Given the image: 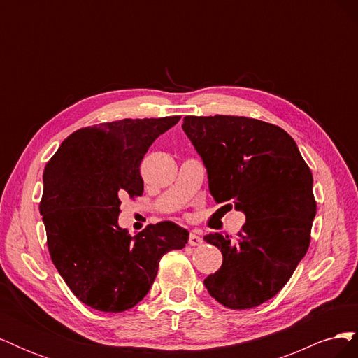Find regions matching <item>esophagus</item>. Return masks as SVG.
Wrapping results in <instances>:
<instances>
[{
	"instance_id": "34e87169",
	"label": "esophagus",
	"mask_w": 358,
	"mask_h": 358,
	"mask_svg": "<svg viewBox=\"0 0 358 358\" xmlns=\"http://www.w3.org/2000/svg\"><path fill=\"white\" fill-rule=\"evenodd\" d=\"M188 243L191 245V246H200L201 243H203V239L200 237V234H199V231H191V234H189V239H188Z\"/></svg>"
}]
</instances>
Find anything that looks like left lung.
<instances>
[{
	"instance_id": "left-lung-1",
	"label": "left lung",
	"mask_w": 358,
	"mask_h": 358,
	"mask_svg": "<svg viewBox=\"0 0 358 358\" xmlns=\"http://www.w3.org/2000/svg\"><path fill=\"white\" fill-rule=\"evenodd\" d=\"M182 128L208 170L215 201L246 216L236 241L204 236L222 252L204 287L225 308H255L284 288L309 248L317 213L310 169L287 131L258 119L185 116Z\"/></svg>"
}]
</instances>
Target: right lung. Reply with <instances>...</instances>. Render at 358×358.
<instances>
[{"label":"right lung","mask_w":358,"mask_h":358,"mask_svg":"<svg viewBox=\"0 0 358 358\" xmlns=\"http://www.w3.org/2000/svg\"><path fill=\"white\" fill-rule=\"evenodd\" d=\"M180 116L121 119L70 134L43 171L40 213L49 254L73 294L101 312H124L152 287L161 257L188 243L171 221L134 237L117 224L122 194H143L142 162Z\"/></svg>","instance_id":"add662e5"}]
</instances>
